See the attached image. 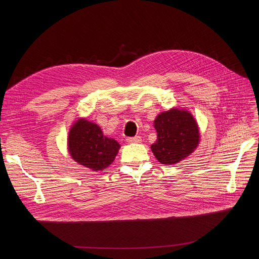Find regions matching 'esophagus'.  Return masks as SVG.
Wrapping results in <instances>:
<instances>
[{
    "label": "esophagus",
    "mask_w": 259,
    "mask_h": 259,
    "mask_svg": "<svg viewBox=\"0 0 259 259\" xmlns=\"http://www.w3.org/2000/svg\"><path fill=\"white\" fill-rule=\"evenodd\" d=\"M126 141L129 144H133V143H141L142 139H141V137H133V138H127Z\"/></svg>",
    "instance_id": "obj_1"
}]
</instances>
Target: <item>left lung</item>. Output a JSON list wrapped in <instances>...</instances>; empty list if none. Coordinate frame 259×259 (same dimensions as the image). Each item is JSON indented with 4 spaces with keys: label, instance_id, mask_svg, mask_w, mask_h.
<instances>
[{
    "label": "left lung",
    "instance_id": "left-lung-1",
    "mask_svg": "<svg viewBox=\"0 0 259 259\" xmlns=\"http://www.w3.org/2000/svg\"><path fill=\"white\" fill-rule=\"evenodd\" d=\"M157 140L151 150L160 164L173 165L191 154L199 142L198 127L188 111L171 109L154 120Z\"/></svg>",
    "mask_w": 259,
    "mask_h": 259
}]
</instances>
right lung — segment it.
<instances>
[{"label": "right lung", "instance_id": "right-lung-1", "mask_svg": "<svg viewBox=\"0 0 259 259\" xmlns=\"http://www.w3.org/2000/svg\"><path fill=\"white\" fill-rule=\"evenodd\" d=\"M119 147L115 140L105 137L97 124L87 119L76 121L68 137V149L72 158L93 171L111 165Z\"/></svg>", "mask_w": 259, "mask_h": 259}]
</instances>
